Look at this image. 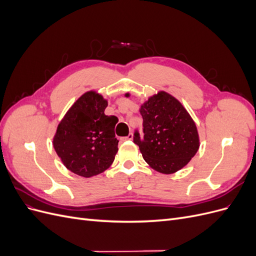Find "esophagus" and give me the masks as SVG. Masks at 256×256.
Listing matches in <instances>:
<instances>
[{
    "mask_svg": "<svg viewBox=\"0 0 256 256\" xmlns=\"http://www.w3.org/2000/svg\"><path fill=\"white\" fill-rule=\"evenodd\" d=\"M132 138H134V134H129L127 136L122 138L120 140H122V141H126V140H132Z\"/></svg>",
    "mask_w": 256,
    "mask_h": 256,
    "instance_id": "esophagus-1",
    "label": "esophagus"
}]
</instances>
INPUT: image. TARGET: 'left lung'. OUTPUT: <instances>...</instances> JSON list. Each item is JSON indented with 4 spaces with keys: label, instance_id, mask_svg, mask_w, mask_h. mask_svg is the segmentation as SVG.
Returning <instances> with one entry per match:
<instances>
[{
    "label": "left lung",
    "instance_id": "8db88e82",
    "mask_svg": "<svg viewBox=\"0 0 256 256\" xmlns=\"http://www.w3.org/2000/svg\"><path fill=\"white\" fill-rule=\"evenodd\" d=\"M130 97V92H126ZM144 138L134 142L154 171L173 174L187 166L200 148L198 128L180 100L164 90L148 97L140 106Z\"/></svg>",
    "mask_w": 256,
    "mask_h": 256
}]
</instances>
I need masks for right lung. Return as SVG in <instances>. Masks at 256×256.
I'll return each mask as SVG.
<instances>
[{
	"label": "right lung",
	"mask_w": 256,
	"mask_h": 256,
	"mask_svg": "<svg viewBox=\"0 0 256 256\" xmlns=\"http://www.w3.org/2000/svg\"><path fill=\"white\" fill-rule=\"evenodd\" d=\"M108 100L96 90L85 92L60 122L53 147L69 171L92 177L109 168L118 150L114 128L118 118L106 115Z\"/></svg>",
	"instance_id": "obj_1"
}]
</instances>
